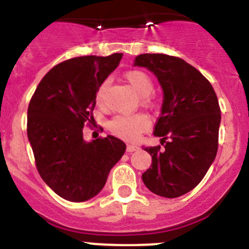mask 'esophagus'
Returning a JSON list of instances; mask_svg holds the SVG:
<instances>
[{"label":"esophagus","mask_w":249,"mask_h":249,"mask_svg":"<svg viewBox=\"0 0 249 249\" xmlns=\"http://www.w3.org/2000/svg\"><path fill=\"white\" fill-rule=\"evenodd\" d=\"M138 146H135V145H127L126 146V152H134V151H136L138 150Z\"/></svg>","instance_id":"34e87169"}]
</instances>
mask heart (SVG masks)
I'll use <instances>...</instances> for the list:
<instances>
[{
	"label": "heart",
	"mask_w": 249,
	"mask_h": 249,
	"mask_svg": "<svg viewBox=\"0 0 249 249\" xmlns=\"http://www.w3.org/2000/svg\"><path fill=\"white\" fill-rule=\"evenodd\" d=\"M125 80L127 81L132 89L141 97H147L153 89V83L150 76L140 70H131L125 73ZM108 81H104L96 92V101L101 106L104 102L106 89ZM147 127V120L141 115H119L115 117L109 124V129L113 134L125 140H135L140 136L141 132Z\"/></svg>",
	"instance_id": "heart-1"
}]
</instances>
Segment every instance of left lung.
Returning a JSON list of instances; mask_svg holds the SVG:
<instances>
[{"mask_svg": "<svg viewBox=\"0 0 249 249\" xmlns=\"http://www.w3.org/2000/svg\"><path fill=\"white\" fill-rule=\"evenodd\" d=\"M134 66L152 72L163 90L153 135L162 138L164 147H142L152 157L142 173L143 184L160 196L178 198L201 182L215 160L221 123L219 101L211 83L179 57L141 54Z\"/></svg>", "mask_w": 249, "mask_h": 249, "instance_id": "1", "label": "left lung"}]
</instances>
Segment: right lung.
<instances>
[{
  "label": "right lung",
  "mask_w": 249,
  "mask_h": 249,
  "mask_svg": "<svg viewBox=\"0 0 249 249\" xmlns=\"http://www.w3.org/2000/svg\"><path fill=\"white\" fill-rule=\"evenodd\" d=\"M123 54L66 60L44 76L28 107V140L44 182L73 203L94 198L126 145L120 139L85 141L83 126L93 124L96 92Z\"/></svg>",
  "instance_id": "right-lung-1"
}]
</instances>
